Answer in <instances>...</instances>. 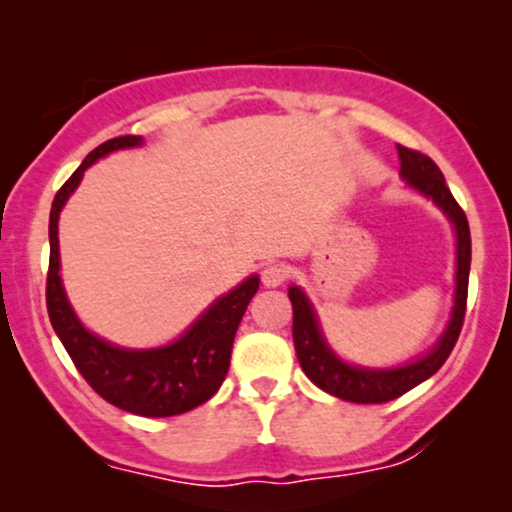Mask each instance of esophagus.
Masks as SVG:
<instances>
[{
	"mask_svg": "<svg viewBox=\"0 0 512 512\" xmlns=\"http://www.w3.org/2000/svg\"><path fill=\"white\" fill-rule=\"evenodd\" d=\"M291 276V267L284 262H269L264 264L262 269V284L267 289H274V286H281Z\"/></svg>",
	"mask_w": 512,
	"mask_h": 512,
	"instance_id": "esophagus-1",
	"label": "esophagus"
}]
</instances>
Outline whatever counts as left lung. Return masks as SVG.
I'll list each match as a JSON object with an SVG mask.
<instances>
[{
	"instance_id": "left-lung-1",
	"label": "left lung",
	"mask_w": 512,
	"mask_h": 512,
	"mask_svg": "<svg viewBox=\"0 0 512 512\" xmlns=\"http://www.w3.org/2000/svg\"><path fill=\"white\" fill-rule=\"evenodd\" d=\"M397 154L399 163H402V168H399L402 180L407 182L411 190L421 192L426 199H431L448 216L452 228H455V298H452L448 327L440 334L438 342L433 344V349L395 368H363L354 366V363H346L327 344L310 298L298 286L289 289L293 305V346H296V356L303 373L320 390L356 404L390 402V399L402 397L411 387L431 378L448 361L452 346L460 337L464 310H467L469 264H472V238H469L467 216H464L460 204L455 202L448 185H445L443 173H440V168L431 158L419 154V151H411L407 146H397Z\"/></svg>"
}]
</instances>
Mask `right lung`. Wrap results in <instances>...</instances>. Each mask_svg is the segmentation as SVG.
I'll return each instance as SVG.
<instances>
[{"mask_svg":"<svg viewBox=\"0 0 512 512\" xmlns=\"http://www.w3.org/2000/svg\"><path fill=\"white\" fill-rule=\"evenodd\" d=\"M144 139L127 134L96 146L84 158L55 195L50 209V269H48V315L52 330L72 356L76 370L105 402L129 414L161 416L185 414L216 395L228 366L238 325L248 303L260 289V276L252 274L236 289L223 293L175 342L156 349H125L88 332L76 317L60 276V238L57 221L67 199L79 187L84 170L98 158L120 149L142 146Z\"/></svg>","mask_w":512,"mask_h":512,"instance_id":"1","label":"right lung"}]
</instances>
